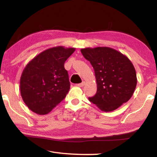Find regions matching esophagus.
Returning a JSON list of instances; mask_svg holds the SVG:
<instances>
[{"instance_id": "34e87169", "label": "esophagus", "mask_w": 157, "mask_h": 157, "mask_svg": "<svg viewBox=\"0 0 157 157\" xmlns=\"http://www.w3.org/2000/svg\"><path fill=\"white\" fill-rule=\"evenodd\" d=\"M84 85H85V82H82V83H80V84H78V87H83V86H84Z\"/></svg>"}]
</instances>
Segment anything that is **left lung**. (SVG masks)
<instances>
[{"mask_svg":"<svg viewBox=\"0 0 157 157\" xmlns=\"http://www.w3.org/2000/svg\"><path fill=\"white\" fill-rule=\"evenodd\" d=\"M94 70L97 91L89 101L102 111L119 108L131 98L137 84L134 65L122 53L109 47L81 49Z\"/></svg>","mask_w":157,"mask_h":157,"instance_id":"obj_1","label":"left lung"}]
</instances>
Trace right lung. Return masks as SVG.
Wrapping results in <instances>:
<instances>
[{"label":"right lung","mask_w":157,"mask_h":157,"mask_svg":"<svg viewBox=\"0 0 157 157\" xmlns=\"http://www.w3.org/2000/svg\"><path fill=\"white\" fill-rule=\"evenodd\" d=\"M75 50L63 46L48 48L26 65L20 79V91L31 111L48 114L65 98L70 82L64 64Z\"/></svg>","instance_id":"right-lung-1"}]
</instances>
